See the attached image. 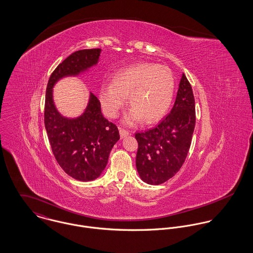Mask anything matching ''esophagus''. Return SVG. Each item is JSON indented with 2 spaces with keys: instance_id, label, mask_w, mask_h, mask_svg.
Wrapping results in <instances>:
<instances>
[{
  "instance_id": "34e87169",
  "label": "esophagus",
  "mask_w": 253,
  "mask_h": 253,
  "mask_svg": "<svg viewBox=\"0 0 253 253\" xmlns=\"http://www.w3.org/2000/svg\"><path fill=\"white\" fill-rule=\"evenodd\" d=\"M120 135H121V138H125L127 135H129V132L124 128H120Z\"/></svg>"
}]
</instances>
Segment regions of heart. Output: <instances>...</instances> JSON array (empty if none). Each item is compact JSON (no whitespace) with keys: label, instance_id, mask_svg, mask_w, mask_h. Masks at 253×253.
<instances>
[{"label":"heart","instance_id":"b5f03b06","mask_svg":"<svg viewBox=\"0 0 253 253\" xmlns=\"http://www.w3.org/2000/svg\"><path fill=\"white\" fill-rule=\"evenodd\" d=\"M174 87L173 75L167 66L140 63L115 73L112 84L101 85L99 100L106 116L114 119L128 96L132 108L126 115L125 123L134 125L142 118L145 123H154L170 107Z\"/></svg>","mask_w":253,"mask_h":253}]
</instances>
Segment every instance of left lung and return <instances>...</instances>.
<instances>
[{"label": "left lung", "mask_w": 253, "mask_h": 253, "mask_svg": "<svg viewBox=\"0 0 253 253\" xmlns=\"http://www.w3.org/2000/svg\"><path fill=\"white\" fill-rule=\"evenodd\" d=\"M195 124V98L183 74L170 113L155 128L135 133L136 169L145 183L160 185L178 172L188 155Z\"/></svg>", "instance_id": "8db88e82"}]
</instances>
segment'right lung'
I'll use <instances>...</instances> for the list:
<instances>
[{"instance_id":"add662e5","label":"right lung","mask_w":253,"mask_h":253,"mask_svg":"<svg viewBox=\"0 0 253 253\" xmlns=\"http://www.w3.org/2000/svg\"><path fill=\"white\" fill-rule=\"evenodd\" d=\"M100 53V48L73 52L51 74L45 92L44 126L52 153L68 175L84 182L101 175L120 133L117 126L103 117L95 94L89 92L82 115L68 118L61 115L54 104L53 87L61 79L78 77L95 66Z\"/></svg>"}]
</instances>
